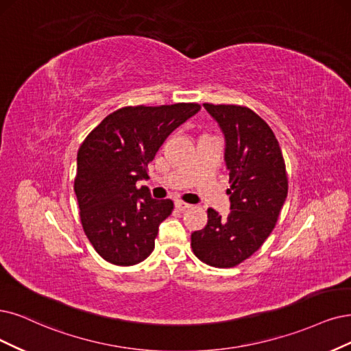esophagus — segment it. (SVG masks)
Here are the masks:
<instances>
[{"label": "esophagus", "instance_id": "34e87169", "mask_svg": "<svg viewBox=\"0 0 351 351\" xmlns=\"http://www.w3.org/2000/svg\"><path fill=\"white\" fill-rule=\"evenodd\" d=\"M175 206L176 208L179 210V211H185V210H188V208H191V204H186V202H184V201H175Z\"/></svg>", "mask_w": 351, "mask_h": 351}]
</instances>
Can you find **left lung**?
I'll return each mask as SVG.
<instances>
[{"instance_id":"1","label":"left lung","mask_w":351,"mask_h":351,"mask_svg":"<svg viewBox=\"0 0 351 351\" xmlns=\"http://www.w3.org/2000/svg\"><path fill=\"white\" fill-rule=\"evenodd\" d=\"M226 140L230 214L208 208V223L191 234L193 254L214 267H232L262 247L288 195V176L271 128L247 107L204 104Z\"/></svg>"}]
</instances>
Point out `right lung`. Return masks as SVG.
I'll list each match as a JSON object with an SVG mask.
<instances>
[{
	"mask_svg": "<svg viewBox=\"0 0 351 351\" xmlns=\"http://www.w3.org/2000/svg\"><path fill=\"white\" fill-rule=\"evenodd\" d=\"M199 110L192 102L124 107L84 140L73 188L85 234L104 261L132 266L153 252L173 202L152 198L149 188H137V182L149 179L146 167L167 136Z\"/></svg>",
	"mask_w": 351,
	"mask_h": 351,
	"instance_id": "1",
	"label": "right lung"
}]
</instances>
